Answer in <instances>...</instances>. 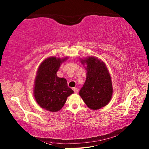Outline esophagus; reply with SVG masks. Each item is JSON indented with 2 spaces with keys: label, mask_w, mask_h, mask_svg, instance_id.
<instances>
[{
  "label": "esophagus",
  "mask_w": 149,
  "mask_h": 149,
  "mask_svg": "<svg viewBox=\"0 0 149 149\" xmlns=\"http://www.w3.org/2000/svg\"><path fill=\"white\" fill-rule=\"evenodd\" d=\"M73 90H74L75 93H78V92H79V89L77 88H74L73 89Z\"/></svg>",
  "instance_id": "obj_1"
}]
</instances>
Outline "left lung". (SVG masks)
<instances>
[{"label": "left lung", "mask_w": 149, "mask_h": 149, "mask_svg": "<svg viewBox=\"0 0 149 149\" xmlns=\"http://www.w3.org/2000/svg\"><path fill=\"white\" fill-rule=\"evenodd\" d=\"M80 61L82 65H86L87 74L79 95L89 109L97 110L105 107L110 101L113 93L111 77L105 63L94 56Z\"/></svg>", "instance_id": "obj_1"}]
</instances>
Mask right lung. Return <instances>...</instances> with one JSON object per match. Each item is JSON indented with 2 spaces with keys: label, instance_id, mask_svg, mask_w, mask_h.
Returning a JSON list of instances; mask_svg holds the SVG:
<instances>
[{
  "label": "right lung",
  "instance_id": "add662e5",
  "mask_svg": "<svg viewBox=\"0 0 149 149\" xmlns=\"http://www.w3.org/2000/svg\"><path fill=\"white\" fill-rule=\"evenodd\" d=\"M67 59L68 57L47 58L38 68L33 95L39 105L48 111H59L65 105L68 96L74 93L68 87L66 79L58 77L56 75L61 64Z\"/></svg>",
  "mask_w": 149,
  "mask_h": 149
}]
</instances>
